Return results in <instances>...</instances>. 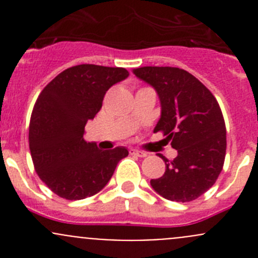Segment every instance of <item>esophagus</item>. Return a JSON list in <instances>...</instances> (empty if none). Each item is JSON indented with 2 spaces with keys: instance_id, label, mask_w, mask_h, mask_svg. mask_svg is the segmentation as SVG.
I'll list each match as a JSON object with an SVG mask.
<instances>
[{
  "instance_id": "obj_1",
  "label": "esophagus",
  "mask_w": 258,
  "mask_h": 258,
  "mask_svg": "<svg viewBox=\"0 0 258 258\" xmlns=\"http://www.w3.org/2000/svg\"><path fill=\"white\" fill-rule=\"evenodd\" d=\"M130 153L134 156H137V157H146V156H147V153L146 152H142V151H139V150H135V148H131V150H130Z\"/></svg>"
}]
</instances>
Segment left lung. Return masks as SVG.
<instances>
[{
	"instance_id": "left-lung-1",
	"label": "left lung",
	"mask_w": 258,
	"mask_h": 258,
	"mask_svg": "<svg viewBox=\"0 0 258 258\" xmlns=\"http://www.w3.org/2000/svg\"><path fill=\"white\" fill-rule=\"evenodd\" d=\"M135 76L153 87L161 116L153 132L162 131L177 156L168 161L152 188L175 202H189L213 186L226 155V126L215 96L195 76L177 67H140Z\"/></svg>"
}]
</instances>
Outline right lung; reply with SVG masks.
Returning a JSON list of instances; mask_svg holds the SVG:
<instances>
[{
    "label": "right lung",
    "mask_w": 258,
    "mask_h": 258,
    "mask_svg": "<svg viewBox=\"0 0 258 258\" xmlns=\"http://www.w3.org/2000/svg\"><path fill=\"white\" fill-rule=\"evenodd\" d=\"M121 67L79 64L43 88L30 122V151L36 172L52 192L66 200H83L100 192L112 177L126 147L100 150L83 139L111 86L128 77Z\"/></svg>",
    "instance_id": "right-lung-1"
}]
</instances>
